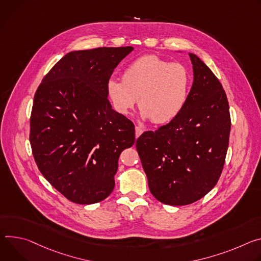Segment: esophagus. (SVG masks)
I'll list each match as a JSON object with an SVG mask.
<instances>
[{
  "label": "esophagus",
  "mask_w": 261,
  "mask_h": 261,
  "mask_svg": "<svg viewBox=\"0 0 261 261\" xmlns=\"http://www.w3.org/2000/svg\"><path fill=\"white\" fill-rule=\"evenodd\" d=\"M135 129H136V138H139V136H141L142 133L144 132V129L142 127H140V126H136Z\"/></svg>",
  "instance_id": "esophagus-1"
}]
</instances>
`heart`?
Instances as JSON below:
<instances>
[{
  "label": "heart",
  "mask_w": 261,
  "mask_h": 261,
  "mask_svg": "<svg viewBox=\"0 0 261 261\" xmlns=\"http://www.w3.org/2000/svg\"><path fill=\"white\" fill-rule=\"evenodd\" d=\"M191 73L181 63L144 56L129 64L122 80L110 77L107 90L113 107L128 115L139 100L143 119L167 123L184 110L191 90Z\"/></svg>",
  "instance_id": "b5f03b06"
}]
</instances>
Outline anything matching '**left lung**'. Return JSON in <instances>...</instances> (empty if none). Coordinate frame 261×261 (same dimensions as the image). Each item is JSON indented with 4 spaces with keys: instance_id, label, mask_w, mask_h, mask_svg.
Returning a JSON list of instances; mask_svg holds the SVG:
<instances>
[{
    "instance_id": "8db88e82",
    "label": "left lung",
    "mask_w": 261,
    "mask_h": 261,
    "mask_svg": "<svg viewBox=\"0 0 261 261\" xmlns=\"http://www.w3.org/2000/svg\"><path fill=\"white\" fill-rule=\"evenodd\" d=\"M194 82L176 118L143 133L136 147L151 194L168 205H187L218 182L231 127L223 86L199 58L190 54Z\"/></svg>"
}]
</instances>
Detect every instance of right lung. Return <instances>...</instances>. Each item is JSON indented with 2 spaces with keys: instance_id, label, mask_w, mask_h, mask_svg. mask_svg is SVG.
<instances>
[{
  "instance_id": "right-lung-1",
  "label": "right lung",
  "mask_w": 261,
  "mask_h": 261,
  "mask_svg": "<svg viewBox=\"0 0 261 261\" xmlns=\"http://www.w3.org/2000/svg\"><path fill=\"white\" fill-rule=\"evenodd\" d=\"M133 46L74 50L58 61L36 90L30 143L44 178L68 200L92 204L114 190L120 153L135 125L112 109L107 83Z\"/></svg>"
}]
</instances>
